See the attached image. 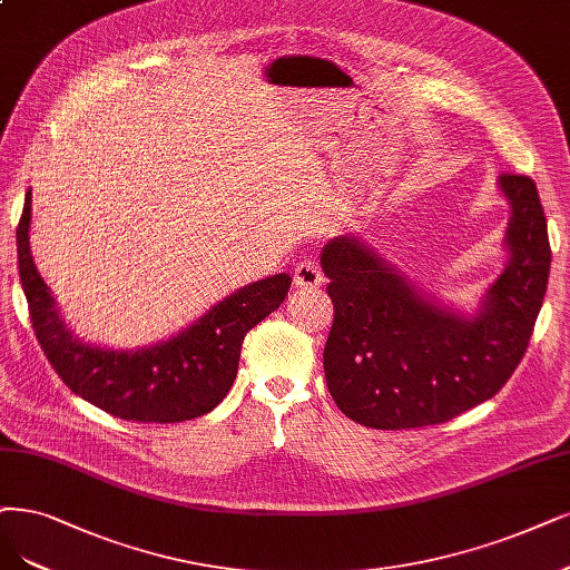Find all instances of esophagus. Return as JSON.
I'll return each instance as SVG.
<instances>
[{"instance_id": "1", "label": "esophagus", "mask_w": 570, "mask_h": 570, "mask_svg": "<svg viewBox=\"0 0 570 570\" xmlns=\"http://www.w3.org/2000/svg\"><path fill=\"white\" fill-rule=\"evenodd\" d=\"M324 282L322 267L314 261H303L296 265V272H293V284L303 286V288H317Z\"/></svg>"}]
</instances>
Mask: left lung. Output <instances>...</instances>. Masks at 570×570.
Listing matches in <instances>:
<instances>
[{
	"instance_id": "1",
	"label": "left lung",
	"mask_w": 570,
	"mask_h": 570,
	"mask_svg": "<svg viewBox=\"0 0 570 570\" xmlns=\"http://www.w3.org/2000/svg\"><path fill=\"white\" fill-rule=\"evenodd\" d=\"M512 204V258L474 317L425 301L354 237L324 246L333 324L326 385L354 423L375 430L439 425L502 390L531 343L550 279L552 248L538 187L502 174Z\"/></svg>"
}]
</instances>
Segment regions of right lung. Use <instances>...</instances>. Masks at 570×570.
<instances>
[{"mask_svg":"<svg viewBox=\"0 0 570 570\" xmlns=\"http://www.w3.org/2000/svg\"><path fill=\"white\" fill-rule=\"evenodd\" d=\"M30 204L28 193L16 229L18 272L35 335L60 381L100 411L134 423H183L214 411L235 383L246 333L284 303L288 274L239 288L157 347L138 352L91 347L66 328L35 267Z\"/></svg>","mask_w":570,"mask_h":570,"instance_id":"1","label":"right lung"}]
</instances>
